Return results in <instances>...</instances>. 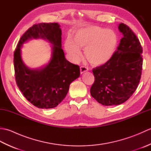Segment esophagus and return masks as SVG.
<instances>
[{
    "instance_id": "1",
    "label": "esophagus",
    "mask_w": 151,
    "mask_h": 151,
    "mask_svg": "<svg viewBox=\"0 0 151 151\" xmlns=\"http://www.w3.org/2000/svg\"><path fill=\"white\" fill-rule=\"evenodd\" d=\"M80 70H81V73L83 74L84 73L88 71V68L86 67H84V66H81V68H80Z\"/></svg>"
}]
</instances>
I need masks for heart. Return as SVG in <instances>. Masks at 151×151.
Instances as JSON below:
<instances>
[{
	"label": "heart",
	"mask_w": 151,
	"mask_h": 151,
	"mask_svg": "<svg viewBox=\"0 0 151 151\" xmlns=\"http://www.w3.org/2000/svg\"><path fill=\"white\" fill-rule=\"evenodd\" d=\"M117 43V36L113 30L88 25L75 32L73 41L67 38L64 47L74 62L81 58V48L84 49L85 56L91 65L101 66L111 59Z\"/></svg>",
	"instance_id": "1"
}]
</instances>
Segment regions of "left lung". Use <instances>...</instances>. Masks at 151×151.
<instances>
[{
	"label": "left lung",
	"mask_w": 151,
	"mask_h": 151,
	"mask_svg": "<svg viewBox=\"0 0 151 151\" xmlns=\"http://www.w3.org/2000/svg\"><path fill=\"white\" fill-rule=\"evenodd\" d=\"M123 37L109 62L93 69L95 82L90 93L104 106L119 105L127 101L139 84L142 75V47L132 30L119 24Z\"/></svg>",
	"instance_id": "8db88e82"
}]
</instances>
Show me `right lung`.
Returning a JSON list of instances; mask_svg holds the SVG:
<instances>
[{
	"label": "right lung",
	"mask_w": 151,
	"mask_h": 151,
	"mask_svg": "<svg viewBox=\"0 0 151 151\" xmlns=\"http://www.w3.org/2000/svg\"><path fill=\"white\" fill-rule=\"evenodd\" d=\"M62 30L57 22L34 24L19 41L14 52V69L18 88L35 106L49 109L57 106L68 93L69 86L80 76L79 66L70 63L62 49ZM42 39L51 45L49 63L32 69L25 65L21 56L22 45L32 39Z\"/></svg>",
	"instance_id": "obj_1"
}]
</instances>
